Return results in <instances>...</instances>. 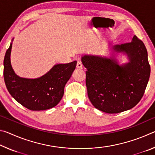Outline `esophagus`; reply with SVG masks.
<instances>
[{
	"label": "esophagus",
	"instance_id": "1",
	"mask_svg": "<svg viewBox=\"0 0 155 155\" xmlns=\"http://www.w3.org/2000/svg\"><path fill=\"white\" fill-rule=\"evenodd\" d=\"M77 68H78V69H83V65L81 61H77Z\"/></svg>",
	"mask_w": 155,
	"mask_h": 155
}]
</instances>
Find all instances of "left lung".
I'll return each mask as SVG.
<instances>
[{
    "instance_id": "8db88e82",
    "label": "left lung",
    "mask_w": 155,
    "mask_h": 155,
    "mask_svg": "<svg viewBox=\"0 0 155 155\" xmlns=\"http://www.w3.org/2000/svg\"><path fill=\"white\" fill-rule=\"evenodd\" d=\"M129 59L119 65L116 60L84 55L81 61L86 71L87 95L94 107L107 114L132 109L143 96L150 74L148 52L143 41L134 35L131 42L114 46Z\"/></svg>"
}]
</instances>
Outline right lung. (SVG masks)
<instances>
[{"label": "right lung", "instance_id": "1", "mask_svg": "<svg viewBox=\"0 0 155 155\" xmlns=\"http://www.w3.org/2000/svg\"><path fill=\"white\" fill-rule=\"evenodd\" d=\"M12 44L4 58L3 76L7 90L15 101L32 111L55 107L61 101L64 87L74 72L77 61L57 64L45 75L35 79L20 78L15 74L10 61Z\"/></svg>", "mask_w": 155, "mask_h": 155}]
</instances>
